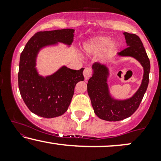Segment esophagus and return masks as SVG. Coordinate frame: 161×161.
I'll return each mask as SVG.
<instances>
[{
    "label": "esophagus",
    "instance_id": "esophagus-1",
    "mask_svg": "<svg viewBox=\"0 0 161 161\" xmlns=\"http://www.w3.org/2000/svg\"><path fill=\"white\" fill-rule=\"evenodd\" d=\"M83 75H84L86 80L89 79L90 77L92 76V69L91 68L86 67V69H84V72H83Z\"/></svg>",
    "mask_w": 161,
    "mask_h": 161
}]
</instances>
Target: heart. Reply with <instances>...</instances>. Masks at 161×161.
<instances>
[{
    "mask_svg": "<svg viewBox=\"0 0 161 161\" xmlns=\"http://www.w3.org/2000/svg\"><path fill=\"white\" fill-rule=\"evenodd\" d=\"M108 47V54H112L117 48V44L111 42V38L108 36H97L92 38L84 45V48L87 52L99 53Z\"/></svg>",
    "mask_w": 161,
    "mask_h": 161,
    "instance_id": "obj_1",
    "label": "heart"
}]
</instances>
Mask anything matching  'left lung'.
Instances as JSON below:
<instances>
[{"label":"left lung","instance_id":"1","mask_svg":"<svg viewBox=\"0 0 161 161\" xmlns=\"http://www.w3.org/2000/svg\"><path fill=\"white\" fill-rule=\"evenodd\" d=\"M127 47L118 53L119 57H131L141 64L144 69L143 79L137 92L128 99L114 98L109 91L108 78L109 69L104 64L96 62L92 66L93 73L88 81L87 89L95 114L100 119L107 121H119L128 118L139 107L149 82L150 60L141 39L136 34L123 32Z\"/></svg>","mask_w":161,"mask_h":161}]
</instances>
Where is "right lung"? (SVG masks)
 <instances>
[{
    "instance_id": "1",
    "label": "right lung",
    "mask_w": 161,
    "mask_h": 161,
    "mask_svg": "<svg viewBox=\"0 0 161 161\" xmlns=\"http://www.w3.org/2000/svg\"><path fill=\"white\" fill-rule=\"evenodd\" d=\"M74 29H64L38 32L24 47L19 59L18 85L20 95L31 112L45 118L61 116L67 110L77 82L84 80L82 72L65 66L51 75L44 77L36 69L40 50L60 43L70 46Z\"/></svg>"
}]
</instances>
